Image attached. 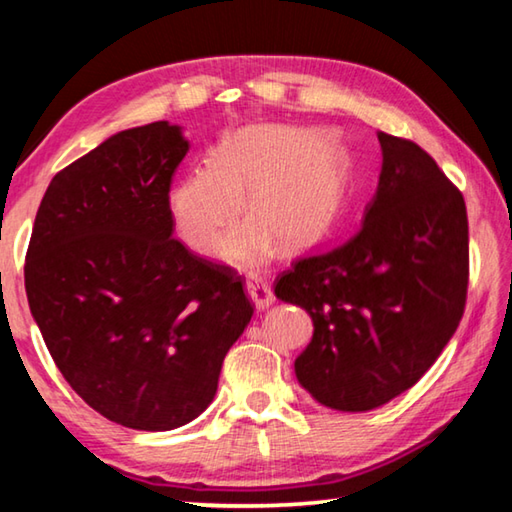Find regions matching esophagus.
I'll return each instance as SVG.
<instances>
[{"instance_id": "esophagus-1", "label": "esophagus", "mask_w": 512, "mask_h": 512, "mask_svg": "<svg viewBox=\"0 0 512 512\" xmlns=\"http://www.w3.org/2000/svg\"><path fill=\"white\" fill-rule=\"evenodd\" d=\"M246 291L250 300L255 302L257 309H268L275 302V296L271 291V284H268L266 280H262V277L257 275H250L246 280Z\"/></svg>"}]
</instances>
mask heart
<instances>
[{
  "mask_svg": "<svg viewBox=\"0 0 512 512\" xmlns=\"http://www.w3.org/2000/svg\"><path fill=\"white\" fill-rule=\"evenodd\" d=\"M348 189V155L339 144L296 126H248L178 180L169 212L180 239L207 253L228 225L246 221L221 241L230 262L255 264L273 255L277 239L298 250L314 244L339 219Z\"/></svg>",
  "mask_w": 512,
  "mask_h": 512,
  "instance_id": "1",
  "label": "heart"
}]
</instances>
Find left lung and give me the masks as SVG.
I'll use <instances>...</instances> for the list:
<instances>
[{
    "mask_svg": "<svg viewBox=\"0 0 512 512\" xmlns=\"http://www.w3.org/2000/svg\"><path fill=\"white\" fill-rule=\"evenodd\" d=\"M377 137L379 183L357 235L298 259L275 284L314 320L300 386L336 411L409 391L454 336L470 280L463 194L415 142Z\"/></svg>",
    "mask_w": 512,
    "mask_h": 512,
    "instance_id": "8db88e82",
    "label": "left lung"
}]
</instances>
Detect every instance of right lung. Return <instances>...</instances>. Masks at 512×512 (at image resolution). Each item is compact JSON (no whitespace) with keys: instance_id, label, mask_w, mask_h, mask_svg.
Returning a JSON list of instances; mask_svg holds the SVG:
<instances>
[{"instance_id":"obj_1","label":"right lung","mask_w":512,"mask_h":512,"mask_svg":"<svg viewBox=\"0 0 512 512\" xmlns=\"http://www.w3.org/2000/svg\"><path fill=\"white\" fill-rule=\"evenodd\" d=\"M187 151L169 121L108 137L56 173L27 250V298L51 359L85 404L128 429L198 418L253 318L235 268L171 237V178Z\"/></svg>"}]
</instances>
